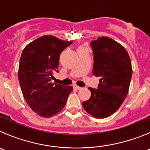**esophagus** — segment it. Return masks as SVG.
Listing matches in <instances>:
<instances>
[{"label": "esophagus", "mask_w": 150, "mask_h": 150, "mask_svg": "<svg viewBox=\"0 0 150 150\" xmlns=\"http://www.w3.org/2000/svg\"><path fill=\"white\" fill-rule=\"evenodd\" d=\"M73 87H74V89H75V90H81V87H79V86H77V85H74L73 86Z\"/></svg>", "instance_id": "obj_1"}]
</instances>
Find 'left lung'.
<instances>
[{"label": "left lung", "instance_id": "left-lung-1", "mask_svg": "<svg viewBox=\"0 0 150 150\" xmlns=\"http://www.w3.org/2000/svg\"><path fill=\"white\" fill-rule=\"evenodd\" d=\"M90 44L93 74L100 79L98 89L88 88L91 96L82 106L93 117L103 119L113 115L125 100L133 73L131 61L125 47L109 37H98Z\"/></svg>", "mask_w": 150, "mask_h": 150}]
</instances>
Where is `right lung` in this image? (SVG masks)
<instances>
[{
  "instance_id": "right-lung-1",
  "label": "right lung",
  "mask_w": 150,
  "mask_h": 150,
  "mask_svg": "<svg viewBox=\"0 0 150 150\" xmlns=\"http://www.w3.org/2000/svg\"><path fill=\"white\" fill-rule=\"evenodd\" d=\"M53 35H43L28 44L22 52L18 79L23 97L35 113L51 117L64 108L71 86L52 83L53 74L58 73L59 57L72 44Z\"/></svg>"
}]
</instances>
